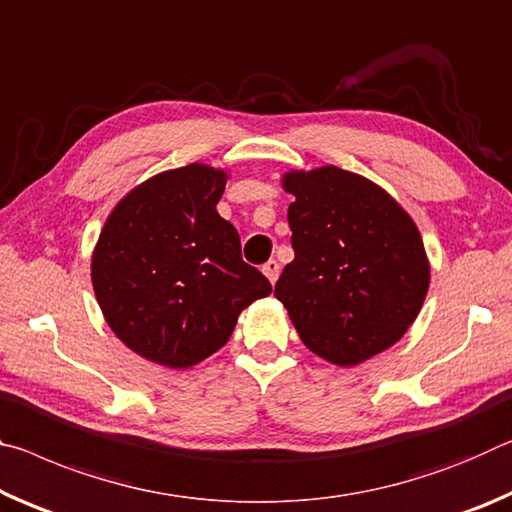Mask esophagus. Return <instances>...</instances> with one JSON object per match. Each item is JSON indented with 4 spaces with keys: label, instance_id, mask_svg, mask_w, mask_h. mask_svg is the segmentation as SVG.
Returning <instances> with one entry per match:
<instances>
[{
    "label": "esophagus",
    "instance_id": "esophagus-1",
    "mask_svg": "<svg viewBox=\"0 0 512 512\" xmlns=\"http://www.w3.org/2000/svg\"><path fill=\"white\" fill-rule=\"evenodd\" d=\"M279 272H281V265L276 263V261H267V263L263 265V274L267 276V279H270L272 286L276 283V279H279Z\"/></svg>",
    "mask_w": 512,
    "mask_h": 512
}]
</instances>
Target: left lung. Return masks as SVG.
<instances>
[{
	"mask_svg": "<svg viewBox=\"0 0 512 512\" xmlns=\"http://www.w3.org/2000/svg\"><path fill=\"white\" fill-rule=\"evenodd\" d=\"M295 261L274 295L304 345L333 365L381 354L415 322L431 267L420 231L381 186L324 165L283 174Z\"/></svg>",
	"mask_w": 512,
	"mask_h": 512,
	"instance_id": "obj_1",
	"label": "left lung"
}]
</instances>
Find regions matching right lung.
Listing matches in <instances>:
<instances>
[{"label": "right lung", "instance_id": "add662e5", "mask_svg": "<svg viewBox=\"0 0 512 512\" xmlns=\"http://www.w3.org/2000/svg\"><path fill=\"white\" fill-rule=\"evenodd\" d=\"M226 172L190 163L147 179L108 215L92 251L104 320L138 356L186 370L229 342L238 315L272 292L217 213Z\"/></svg>", "mask_w": 512, "mask_h": 512}]
</instances>
